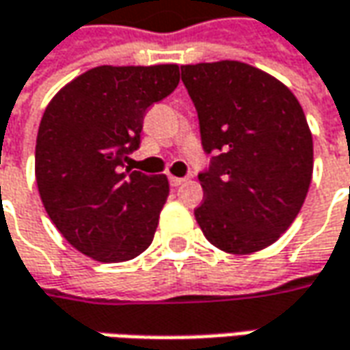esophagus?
I'll use <instances>...</instances> for the list:
<instances>
[{"label": "esophagus", "mask_w": 350, "mask_h": 350, "mask_svg": "<svg viewBox=\"0 0 350 350\" xmlns=\"http://www.w3.org/2000/svg\"><path fill=\"white\" fill-rule=\"evenodd\" d=\"M168 182H170V186L178 187L182 186V184H186L187 178H178V176H168Z\"/></svg>", "instance_id": "esophagus-1"}]
</instances>
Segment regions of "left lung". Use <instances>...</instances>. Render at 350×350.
<instances>
[{"label":"left lung","instance_id":"left-lung-1","mask_svg":"<svg viewBox=\"0 0 350 350\" xmlns=\"http://www.w3.org/2000/svg\"><path fill=\"white\" fill-rule=\"evenodd\" d=\"M209 168L196 221L213 246L254 254L271 246L300 211L314 170L302 106L281 81L242 62L182 66Z\"/></svg>","mask_w":350,"mask_h":350}]
</instances>
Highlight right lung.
<instances>
[{"label": "right lung", "mask_w": 350, "mask_h": 350, "mask_svg": "<svg viewBox=\"0 0 350 350\" xmlns=\"http://www.w3.org/2000/svg\"><path fill=\"white\" fill-rule=\"evenodd\" d=\"M180 83L174 64L100 66L52 98L36 137L34 172L44 209L71 246L103 263L151 246L168 198L166 176L127 168L143 118Z\"/></svg>", "instance_id": "add662e5"}]
</instances>
